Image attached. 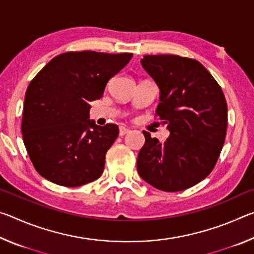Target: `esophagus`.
<instances>
[{"label":"esophagus","mask_w":254,"mask_h":254,"mask_svg":"<svg viewBox=\"0 0 254 254\" xmlns=\"http://www.w3.org/2000/svg\"><path fill=\"white\" fill-rule=\"evenodd\" d=\"M130 132V130H128V128H127V127H120V131H119V134L120 135H126V134H127V133Z\"/></svg>","instance_id":"1"}]
</instances>
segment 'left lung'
Returning a JSON list of instances; mask_svg holds the SVG:
<instances>
[{"instance_id":"1","label":"left lung","mask_w":254,"mask_h":254,"mask_svg":"<svg viewBox=\"0 0 254 254\" xmlns=\"http://www.w3.org/2000/svg\"><path fill=\"white\" fill-rule=\"evenodd\" d=\"M141 65L159 87L156 115L170 134L161 143L143 132L137 173L160 190H184L207 177L220 156L227 127L224 94L195 59L147 55Z\"/></svg>"}]
</instances>
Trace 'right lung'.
<instances>
[{"label": "right lung", "instance_id": "obj_1", "mask_svg": "<svg viewBox=\"0 0 254 254\" xmlns=\"http://www.w3.org/2000/svg\"><path fill=\"white\" fill-rule=\"evenodd\" d=\"M132 54L65 53L51 59L31 80L23 103V142L34 168L49 182L77 187L104 171L105 154L117 139V124L89 119L107 81Z\"/></svg>", "mask_w": 254, "mask_h": 254}]
</instances>
